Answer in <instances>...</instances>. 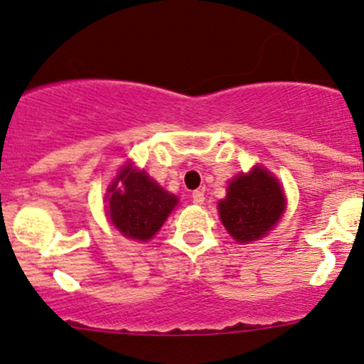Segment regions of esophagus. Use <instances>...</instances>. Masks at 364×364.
I'll list each match as a JSON object with an SVG mask.
<instances>
[{"label":"esophagus","mask_w":364,"mask_h":364,"mask_svg":"<svg viewBox=\"0 0 364 364\" xmlns=\"http://www.w3.org/2000/svg\"><path fill=\"white\" fill-rule=\"evenodd\" d=\"M192 200L193 204H204V193L200 192V190H196V192L192 193Z\"/></svg>","instance_id":"1"}]
</instances>
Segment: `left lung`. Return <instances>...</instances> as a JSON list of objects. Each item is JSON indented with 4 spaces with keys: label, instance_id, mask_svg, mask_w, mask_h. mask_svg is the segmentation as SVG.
I'll return each instance as SVG.
<instances>
[{
    "label": "left lung",
    "instance_id": "8db88e82",
    "mask_svg": "<svg viewBox=\"0 0 364 364\" xmlns=\"http://www.w3.org/2000/svg\"><path fill=\"white\" fill-rule=\"evenodd\" d=\"M285 209L284 192L264 168L240 174L229 183L227 197L218 203L222 223L240 243L266 236Z\"/></svg>",
    "mask_w": 364,
    "mask_h": 364
}]
</instances>
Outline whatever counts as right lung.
<instances>
[{"instance_id":"1","label":"right lung","mask_w":364,"mask_h":364,"mask_svg":"<svg viewBox=\"0 0 364 364\" xmlns=\"http://www.w3.org/2000/svg\"><path fill=\"white\" fill-rule=\"evenodd\" d=\"M176 204L174 196L130 165L109 186V218L121 234L132 240H151Z\"/></svg>"}]
</instances>
